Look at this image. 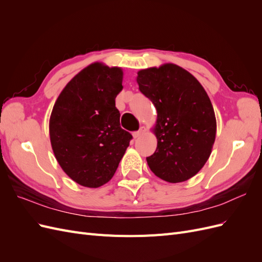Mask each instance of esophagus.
Returning a JSON list of instances; mask_svg holds the SVG:
<instances>
[{
    "label": "esophagus",
    "mask_w": 262,
    "mask_h": 262,
    "mask_svg": "<svg viewBox=\"0 0 262 262\" xmlns=\"http://www.w3.org/2000/svg\"><path fill=\"white\" fill-rule=\"evenodd\" d=\"M144 133H145V128H143V126H142V128H140L139 131L133 132L132 136H133L134 139H138V138H140L142 136V134H144Z\"/></svg>",
    "instance_id": "esophagus-1"
}]
</instances>
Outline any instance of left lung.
<instances>
[{
  "mask_svg": "<svg viewBox=\"0 0 262 262\" xmlns=\"http://www.w3.org/2000/svg\"><path fill=\"white\" fill-rule=\"evenodd\" d=\"M139 90L153 102L157 147L148 167L167 182L195 176L209 160L216 136V118L207 92L187 70L173 63L140 70Z\"/></svg>",
  "mask_w": 262,
  "mask_h": 262,
  "instance_id": "1",
  "label": "left lung"
}]
</instances>
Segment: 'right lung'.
Returning <instances> with one entry per match:
<instances>
[{
    "mask_svg": "<svg viewBox=\"0 0 262 262\" xmlns=\"http://www.w3.org/2000/svg\"><path fill=\"white\" fill-rule=\"evenodd\" d=\"M123 70L94 62L80 71L54 102L49 136L55 158L76 184L98 188L112 179L132 136L120 126L116 97Z\"/></svg>",
    "mask_w": 262,
    "mask_h": 262,
    "instance_id": "add662e5",
    "label": "right lung"
}]
</instances>
